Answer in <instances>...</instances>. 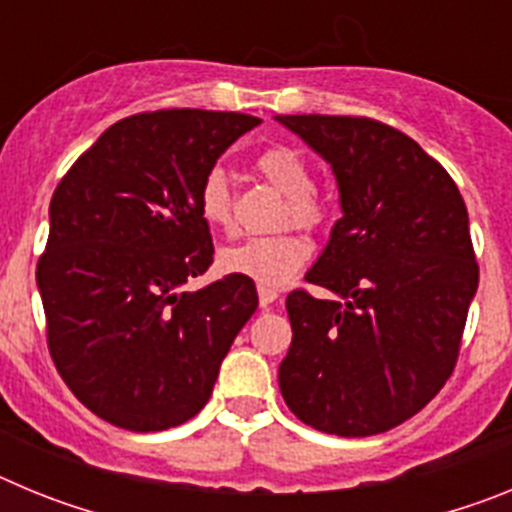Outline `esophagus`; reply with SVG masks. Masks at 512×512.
<instances>
[{
	"instance_id": "esophagus-1",
	"label": "esophagus",
	"mask_w": 512,
	"mask_h": 512,
	"mask_svg": "<svg viewBox=\"0 0 512 512\" xmlns=\"http://www.w3.org/2000/svg\"><path fill=\"white\" fill-rule=\"evenodd\" d=\"M259 305L261 307H269V305H274V302H277V297H279V292L274 287H269V284H259Z\"/></svg>"
}]
</instances>
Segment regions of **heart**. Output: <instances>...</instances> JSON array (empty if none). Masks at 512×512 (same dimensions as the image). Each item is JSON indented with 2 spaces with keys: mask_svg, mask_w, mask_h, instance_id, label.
Returning a JSON list of instances; mask_svg holds the SVG:
<instances>
[{
  "mask_svg": "<svg viewBox=\"0 0 512 512\" xmlns=\"http://www.w3.org/2000/svg\"><path fill=\"white\" fill-rule=\"evenodd\" d=\"M256 171L277 192L284 194L282 223H295L300 228L315 230L325 223L328 205L312 189V169L307 158L292 146H269L253 161ZM197 210L205 225L230 233L235 225L233 189L228 174L220 166H212L202 176L197 189ZM310 259V243L295 230H282L274 235H256L220 251V269L225 274L253 279L259 284H282L297 274Z\"/></svg>",
  "mask_w": 512,
  "mask_h": 512,
  "instance_id": "b5f03b06",
  "label": "heart"
}]
</instances>
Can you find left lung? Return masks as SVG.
Instances as JSON below:
<instances>
[{
    "instance_id": "8db88e82",
    "label": "left lung",
    "mask_w": 512,
    "mask_h": 512,
    "mask_svg": "<svg viewBox=\"0 0 512 512\" xmlns=\"http://www.w3.org/2000/svg\"><path fill=\"white\" fill-rule=\"evenodd\" d=\"M336 174L343 217L307 282L287 295V408L323 433L359 438L413 418L459 359L479 266L449 171L400 130L348 115H279Z\"/></svg>"
}]
</instances>
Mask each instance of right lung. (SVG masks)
Here are the masks:
<instances>
[{
	"instance_id": "right-lung-1",
	"label": "right lung",
	"mask_w": 512,
	"mask_h": 512,
	"mask_svg": "<svg viewBox=\"0 0 512 512\" xmlns=\"http://www.w3.org/2000/svg\"><path fill=\"white\" fill-rule=\"evenodd\" d=\"M259 122L212 110L130 115L53 192L38 261L48 351L76 400L117 428L166 431L200 413L259 307L251 279L235 274L184 292L215 253L197 210L202 176Z\"/></svg>"
}]
</instances>
